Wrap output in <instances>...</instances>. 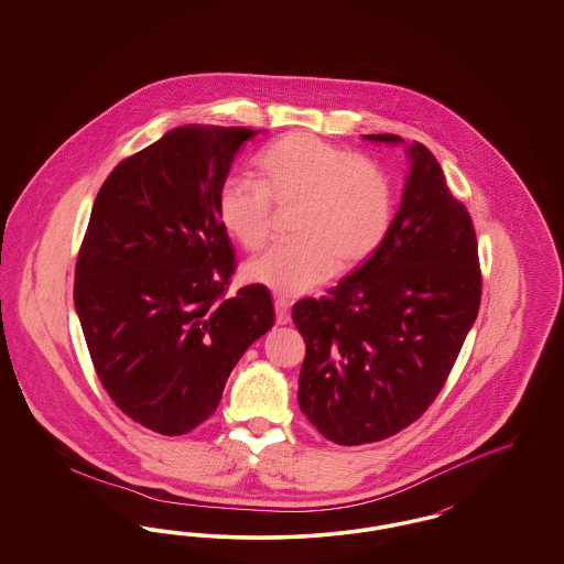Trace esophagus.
<instances>
[{"label": "esophagus", "mask_w": 564, "mask_h": 564, "mask_svg": "<svg viewBox=\"0 0 564 564\" xmlns=\"http://www.w3.org/2000/svg\"><path fill=\"white\" fill-rule=\"evenodd\" d=\"M274 313H276V325H288L290 323V302H285L283 297L274 300Z\"/></svg>", "instance_id": "esophagus-1"}]
</instances>
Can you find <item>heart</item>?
Instances as JSON below:
<instances>
[{"mask_svg": "<svg viewBox=\"0 0 564 564\" xmlns=\"http://www.w3.org/2000/svg\"><path fill=\"white\" fill-rule=\"evenodd\" d=\"M258 171L260 182L230 175L221 184V226L256 251L269 241L274 207L295 209V241L251 260L242 269L249 283L283 297L308 294L336 269L361 267L389 237L395 188L378 162L315 134L290 133L260 154Z\"/></svg>", "mask_w": 564, "mask_h": 564, "instance_id": "obj_1", "label": "heart"}]
</instances>
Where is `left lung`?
Returning a JSON list of instances; mask_svg holds the SVG:
<instances>
[{
    "label": "left lung",
    "instance_id": "1",
    "mask_svg": "<svg viewBox=\"0 0 564 564\" xmlns=\"http://www.w3.org/2000/svg\"><path fill=\"white\" fill-rule=\"evenodd\" d=\"M364 139L403 143L398 134ZM405 154L410 171L389 237L327 295L292 311L306 343L300 410L340 446L412 425L442 391L480 308L471 217L423 143Z\"/></svg>",
    "mask_w": 564,
    "mask_h": 564
}]
</instances>
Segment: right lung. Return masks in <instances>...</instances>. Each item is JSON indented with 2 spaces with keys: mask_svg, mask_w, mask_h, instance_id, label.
<instances>
[{
  "mask_svg": "<svg viewBox=\"0 0 564 564\" xmlns=\"http://www.w3.org/2000/svg\"><path fill=\"white\" fill-rule=\"evenodd\" d=\"M256 133L177 127L120 162L93 205L74 283L86 347L113 403L162 435L207 421L242 352L274 325L267 288L226 297L235 249L217 214Z\"/></svg>",
  "mask_w": 564,
  "mask_h": 564,
  "instance_id": "1",
  "label": "right lung"
}]
</instances>
